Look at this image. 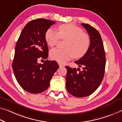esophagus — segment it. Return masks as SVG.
<instances>
[{
    "label": "esophagus",
    "mask_w": 122,
    "mask_h": 122,
    "mask_svg": "<svg viewBox=\"0 0 122 122\" xmlns=\"http://www.w3.org/2000/svg\"><path fill=\"white\" fill-rule=\"evenodd\" d=\"M59 66L60 67H64V66H65L64 65L62 64V63H60V62H59Z\"/></svg>",
    "instance_id": "obj_1"
}]
</instances>
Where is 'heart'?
<instances>
[{
	"instance_id": "1",
	"label": "heart",
	"mask_w": 122,
	"mask_h": 122,
	"mask_svg": "<svg viewBox=\"0 0 122 122\" xmlns=\"http://www.w3.org/2000/svg\"><path fill=\"white\" fill-rule=\"evenodd\" d=\"M57 31L49 28L45 34L46 42L50 47L56 45L60 39H67L65 49L55 48L50 51V57L60 63H65L75 57L80 58L85 55L90 45L87 34L73 24H61L57 27Z\"/></svg>"
}]
</instances>
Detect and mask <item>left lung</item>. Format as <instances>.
<instances>
[{"label":"left lung","instance_id":"8db88e82","mask_svg":"<svg viewBox=\"0 0 122 122\" xmlns=\"http://www.w3.org/2000/svg\"><path fill=\"white\" fill-rule=\"evenodd\" d=\"M81 25L90 37L88 51L84 56L75 61L79 67H82V70L66 67L67 90L71 95L79 98L90 96L98 88L103 79L106 64L104 45L99 32L88 24Z\"/></svg>","mask_w":122,"mask_h":122}]
</instances>
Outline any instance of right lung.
<instances>
[{
	"label": "right lung",
	"instance_id": "right-lung-1",
	"mask_svg": "<svg viewBox=\"0 0 122 122\" xmlns=\"http://www.w3.org/2000/svg\"><path fill=\"white\" fill-rule=\"evenodd\" d=\"M55 23L43 18L30 21L23 28L17 41L12 69L19 85L28 92L40 93L46 91L59 68L56 61L47 60L48 48L45 34ZM40 57L46 60L43 64L37 63Z\"/></svg>",
	"mask_w": 122,
	"mask_h": 122
}]
</instances>
